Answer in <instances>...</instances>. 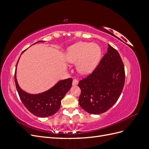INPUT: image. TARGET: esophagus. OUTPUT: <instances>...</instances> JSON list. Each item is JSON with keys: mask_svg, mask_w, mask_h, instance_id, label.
Here are the masks:
<instances>
[{"mask_svg": "<svg viewBox=\"0 0 149 149\" xmlns=\"http://www.w3.org/2000/svg\"><path fill=\"white\" fill-rule=\"evenodd\" d=\"M72 84H73V86H76V85H77L78 84V79H74L73 81V83H72Z\"/></svg>", "mask_w": 149, "mask_h": 149, "instance_id": "1", "label": "esophagus"}]
</instances>
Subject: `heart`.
<instances>
[{
    "label": "heart",
    "instance_id": "obj_1",
    "mask_svg": "<svg viewBox=\"0 0 149 149\" xmlns=\"http://www.w3.org/2000/svg\"><path fill=\"white\" fill-rule=\"evenodd\" d=\"M101 48L97 44L79 42L70 47L66 54V60L72 63H78L81 73L88 74L94 70L100 60Z\"/></svg>",
    "mask_w": 149,
    "mask_h": 149
}]
</instances>
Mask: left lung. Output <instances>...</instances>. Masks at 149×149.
I'll return each mask as SVG.
<instances>
[{
	"label": "left lung",
	"instance_id": "left-lung-1",
	"mask_svg": "<svg viewBox=\"0 0 149 149\" xmlns=\"http://www.w3.org/2000/svg\"><path fill=\"white\" fill-rule=\"evenodd\" d=\"M125 83L124 66L118 52L108 45L107 52L86 78L80 80V106L88 113L100 114L119 99Z\"/></svg>",
	"mask_w": 149,
	"mask_h": 149
}]
</instances>
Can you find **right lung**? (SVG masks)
I'll list each match as a JSON object with an SVG mask.
<instances>
[{
	"mask_svg": "<svg viewBox=\"0 0 149 149\" xmlns=\"http://www.w3.org/2000/svg\"><path fill=\"white\" fill-rule=\"evenodd\" d=\"M43 41H38L34 44ZM17 63L14 75L15 83L18 94L25 107L31 114L40 118H47L55 114L60 109L61 100L71 88L73 79L68 78L61 80L52 88L42 93L29 94L24 91L18 84L16 78Z\"/></svg>",
	"mask_w": 149,
	"mask_h": 149,
	"instance_id": "1",
	"label": "right lung"
}]
</instances>
